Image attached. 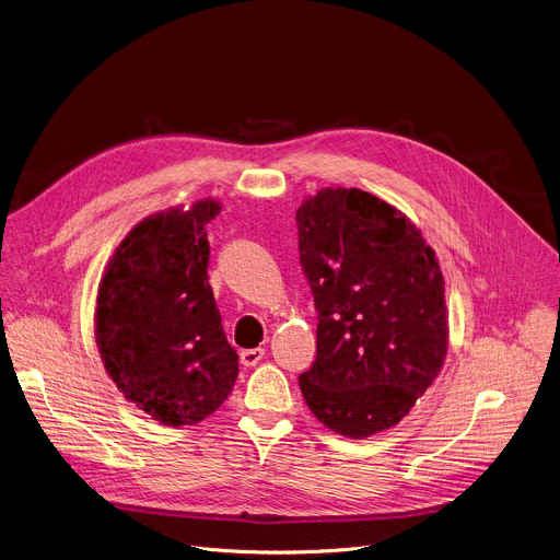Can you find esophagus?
<instances>
[{
    "label": "esophagus",
    "mask_w": 560,
    "mask_h": 560,
    "mask_svg": "<svg viewBox=\"0 0 560 560\" xmlns=\"http://www.w3.org/2000/svg\"><path fill=\"white\" fill-rule=\"evenodd\" d=\"M264 354H266L264 348H246V350L240 352V361H242V365L250 368V365L259 363L264 359Z\"/></svg>",
    "instance_id": "esophagus-1"
}]
</instances>
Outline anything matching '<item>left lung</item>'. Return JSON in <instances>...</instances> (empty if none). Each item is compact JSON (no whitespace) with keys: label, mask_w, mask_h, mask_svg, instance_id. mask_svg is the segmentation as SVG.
Masks as SVG:
<instances>
[{"label":"left lung","mask_w":560,"mask_h":560,"mask_svg":"<svg viewBox=\"0 0 560 560\" xmlns=\"http://www.w3.org/2000/svg\"><path fill=\"white\" fill-rule=\"evenodd\" d=\"M296 224L318 314L316 361L299 385L325 427L363 440L396 427L440 374L444 275L420 229L370 192L325 188Z\"/></svg>","instance_id":"1"}]
</instances>
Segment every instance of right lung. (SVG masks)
<instances>
[{
  "instance_id": "right-lung-1",
  "label": "right lung",
  "mask_w": 560,
  "mask_h": 560,
  "mask_svg": "<svg viewBox=\"0 0 560 560\" xmlns=\"http://www.w3.org/2000/svg\"><path fill=\"white\" fill-rule=\"evenodd\" d=\"M217 201L168 210L136 224L100 283L95 336L108 374L127 400L166 427L212 416L237 378L208 281L206 226Z\"/></svg>"
}]
</instances>
